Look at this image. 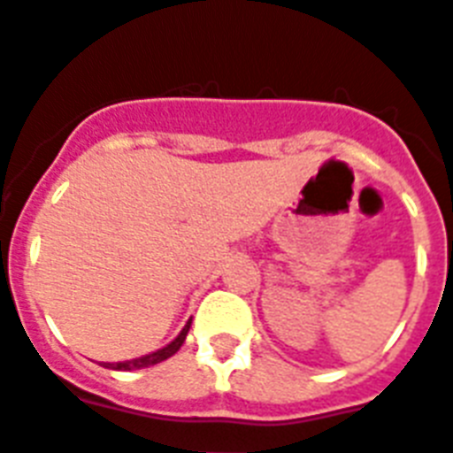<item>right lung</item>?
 <instances>
[{
  "instance_id": "right-lung-1",
  "label": "right lung",
  "mask_w": 453,
  "mask_h": 453,
  "mask_svg": "<svg viewBox=\"0 0 453 453\" xmlns=\"http://www.w3.org/2000/svg\"><path fill=\"white\" fill-rule=\"evenodd\" d=\"M189 326H192V319L187 321L185 328H182L180 334H178V338H175L173 342H168L166 347L157 349V352L132 358V361H122V364H104V365H106V368H113V370H138V368H150V365H155V364H162V361H166L168 357H173V354L180 349L182 342H185V338H187V331H189Z\"/></svg>"
}]
</instances>
